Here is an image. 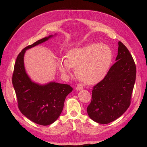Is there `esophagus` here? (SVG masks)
I'll return each mask as SVG.
<instances>
[{
	"mask_svg": "<svg viewBox=\"0 0 147 147\" xmlns=\"http://www.w3.org/2000/svg\"><path fill=\"white\" fill-rule=\"evenodd\" d=\"M76 90H77V91H80V90H82V89L83 88V86L82 85V84H78L77 85V86H76Z\"/></svg>",
	"mask_w": 147,
	"mask_h": 147,
	"instance_id": "34e87169",
	"label": "esophagus"
}]
</instances>
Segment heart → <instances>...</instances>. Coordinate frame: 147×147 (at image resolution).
I'll return each instance as SVG.
<instances>
[{
	"label": "heart",
	"mask_w": 147,
	"mask_h": 147,
	"mask_svg": "<svg viewBox=\"0 0 147 147\" xmlns=\"http://www.w3.org/2000/svg\"><path fill=\"white\" fill-rule=\"evenodd\" d=\"M112 51L105 45L92 43L70 50L66 59L59 63L62 73L69 74L71 67L75 68V75L83 83L91 85L104 77L112 60Z\"/></svg>",
	"instance_id": "1"
}]
</instances>
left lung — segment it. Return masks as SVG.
Here are the masks:
<instances>
[{"mask_svg": "<svg viewBox=\"0 0 147 147\" xmlns=\"http://www.w3.org/2000/svg\"><path fill=\"white\" fill-rule=\"evenodd\" d=\"M136 78L134 61L126 46L119 42L116 63L93 87L87 107L89 117L100 124H108L121 117L131 104Z\"/></svg>", "mask_w": 147, "mask_h": 147, "instance_id": "obj_1", "label": "left lung"}]
</instances>
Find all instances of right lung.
<instances>
[{"instance_id": "1", "label": "right lung", "mask_w": 147, "mask_h": 147, "mask_svg": "<svg viewBox=\"0 0 147 147\" xmlns=\"http://www.w3.org/2000/svg\"><path fill=\"white\" fill-rule=\"evenodd\" d=\"M43 38L24 48L17 58L12 76L18 105L26 117L40 125L47 126L58 118L63 110L65 97L72 91L69 84L50 82L40 85L31 81L26 72L24 55L26 50L52 37Z\"/></svg>"}]
</instances>
